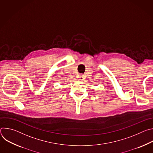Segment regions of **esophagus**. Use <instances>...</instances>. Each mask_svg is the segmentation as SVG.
Returning <instances> with one entry per match:
<instances>
[{
    "mask_svg": "<svg viewBox=\"0 0 153 153\" xmlns=\"http://www.w3.org/2000/svg\"><path fill=\"white\" fill-rule=\"evenodd\" d=\"M79 80H83V79H84V75H83V74H80L79 76Z\"/></svg>",
    "mask_w": 153,
    "mask_h": 153,
    "instance_id": "obj_1",
    "label": "esophagus"
}]
</instances>
